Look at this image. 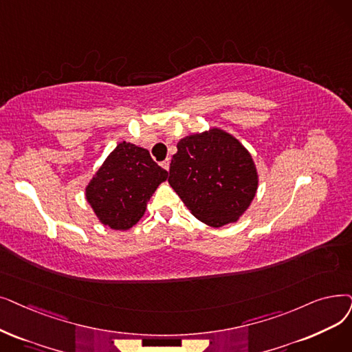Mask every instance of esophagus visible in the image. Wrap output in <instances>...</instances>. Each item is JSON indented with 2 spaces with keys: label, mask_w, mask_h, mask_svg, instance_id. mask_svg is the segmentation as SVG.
<instances>
[{
  "label": "esophagus",
  "mask_w": 352,
  "mask_h": 352,
  "mask_svg": "<svg viewBox=\"0 0 352 352\" xmlns=\"http://www.w3.org/2000/svg\"><path fill=\"white\" fill-rule=\"evenodd\" d=\"M161 166L164 168V170H166V171L170 170V158H166L165 161H162V162H161Z\"/></svg>",
  "instance_id": "1"
}]
</instances>
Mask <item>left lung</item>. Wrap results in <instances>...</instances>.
<instances>
[{
	"label": "left lung",
	"instance_id": "left-lung-1",
	"mask_svg": "<svg viewBox=\"0 0 352 352\" xmlns=\"http://www.w3.org/2000/svg\"><path fill=\"white\" fill-rule=\"evenodd\" d=\"M177 149L168 182L192 216L211 227L237 221L258 186L250 152L219 128L186 136Z\"/></svg>",
	"mask_w": 352,
	"mask_h": 352
}]
</instances>
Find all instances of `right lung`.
I'll use <instances>...</instances> for the list:
<instances>
[{"label": "right lung", "instance_id": "right-lung-1", "mask_svg": "<svg viewBox=\"0 0 352 352\" xmlns=\"http://www.w3.org/2000/svg\"><path fill=\"white\" fill-rule=\"evenodd\" d=\"M168 173L149 151L120 142L104 160L86 187V200L102 224L129 230L146 210V203Z\"/></svg>", "mask_w": 352, "mask_h": 352}]
</instances>
